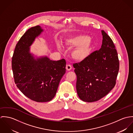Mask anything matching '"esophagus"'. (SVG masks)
Masks as SVG:
<instances>
[{"mask_svg":"<svg viewBox=\"0 0 133 133\" xmlns=\"http://www.w3.org/2000/svg\"><path fill=\"white\" fill-rule=\"evenodd\" d=\"M66 69L67 71H70L72 69V66L70 64H67L66 66Z\"/></svg>","mask_w":133,"mask_h":133,"instance_id":"obj_1","label":"esophagus"}]
</instances>
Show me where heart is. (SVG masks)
<instances>
[{"label":"heart","instance_id":"obj_1","mask_svg":"<svg viewBox=\"0 0 133 133\" xmlns=\"http://www.w3.org/2000/svg\"><path fill=\"white\" fill-rule=\"evenodd\" d=\"M66 46H75L71 52V57L77 61H82L89 56L93 46L92 39L88 35L80 34L66 38L64 42ZM57 49L62 50V46L57 44Z\"/></svg>","mask_w":133,"mask_h":133}]
</instances>
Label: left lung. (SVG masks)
<instances>
[{
    "label": "left lung",
    "mask_w": 133,
    "mask_h": 133,
    "mask_svg": "<svg viewBox=\"0 0 133 133\" xmlns=\"http://www.w3.org/2000/svg\"><path fill=\"white\" fill-rule=\"evenodd\" d=\"M101 33V48L73 64L77 94L85 102L96 101L107 95L115 87L119 72V61L113 41L104 31Z\"/></svg>",
    "instance_id": "left-lung-1"
}]
</instances>
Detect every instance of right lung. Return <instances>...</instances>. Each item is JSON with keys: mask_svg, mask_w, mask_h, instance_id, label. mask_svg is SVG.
Returning a JSON list of instances; mask_svg holds the SVG:
<instances>
[{"mask_svg": "<svg viewBox=\"0 0 133 133\" xmlns=\"http://www.w3.org/2000/svg\"><path fill=\"white\" fill-rule=\"evenodd\" d=\"M43 32L40 25L29 29L17 43L12 60L16 86L28 98L39 102L50 101L55 97L66 65L64 59L53 61L31 53V45Z\"/></svg>", "mask_w": 133, "mask_h": 133, "instance_id": "right-lung-1", "label": "right lung"}]
</instances>
